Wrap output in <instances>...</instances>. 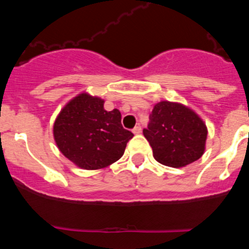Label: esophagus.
<instances>
[{"label": "esophagus", "mask_w": 249, "mask_h": 249, "mask_svg": "<svg viewBox=\"0 0 249 249\" xmlns=\"http://www.w3.org/2000/svg\"><path fill=\"white\" fill-rule=\"evenodd\" d=\"M133 133H135V135H140L141 132H142V128H141V126H136L135 128H133Z\"/></svg>", "instance_id": "esophagus-1"}]
</instances>
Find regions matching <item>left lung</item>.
<instances>
[{"mask_svg":"<svg viewBox=\"0 0 249 249\" xmlns=\"http://www.w3.org/2000/svg\"><path fill=\"white\" fill-rule=\"evenodd\" d=\"M143 135L157 162L179 168L203 156L208 129L206 122L188 106L160 101L152 109Z\"/></svg>","mask_w":249,"mask_h":249,"instance_id":"obj_1","label":"left lung"}]
</instances>
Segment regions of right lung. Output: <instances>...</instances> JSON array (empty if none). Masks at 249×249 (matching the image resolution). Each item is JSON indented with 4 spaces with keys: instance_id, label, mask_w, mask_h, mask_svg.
I'll list each match as a JSON object with an SVG mask.
<instances>
[{
    "instance_id": "add662e5",
    "label": "right lung",
    "mask_w": 249,
    "mask_h": 249,
    "mask_svg": "<svg viewBox=\"0 0 249 249\" xmlns=\"http://www.w3.org/2000/svg\"><path fill=\"white\" fill-rule=\"evenodd\" d=\"M105 101L87 92L68 101L53 123L56 146L82 169L111 166L124 153L133 133L121 124V112L106 111Z\"/></svg>"
}]
</instances>
